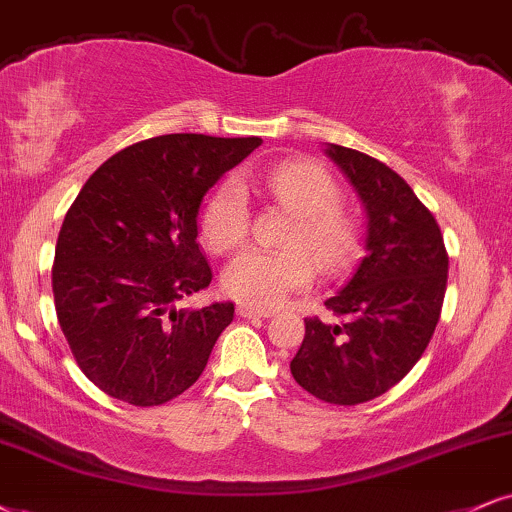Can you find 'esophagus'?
I'll use <instances>...</instances> for the list:
<instances>
[{"mask_svg": "<svg viewBox=\"0 0 512 512\" xmlns=\"http://www.w3.org/2000/svg\"><path fill=\"white\" fill-rule=\"evenodd\" d=\"M237 315L239 318H270V311H263V308H254V306H237Z\"/></svg>", "mask_w": 512, "mask_h": 512, "instance_id": "1", "label": "esophagus"}]
</instances>
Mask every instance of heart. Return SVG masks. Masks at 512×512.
I'll return each instance as SVG.
<instances>
[{"instance_id":"obj_1","label":"heart","mask_w":512,"mask_h":512,"mask_svg":"<svg viewBox=\"0 0 512 512\" xmlns=\"http://www.w3.org/2000/svg\"><path fill=\"white\" fill-rule=\"evenodd\" d=\"M242 185L263 187L294 213L285 239L287 249H246L223 273V289L232 299L254 308H273L296 289L313 282L315 266L339 273L358 251V227L339 206L342 192L323 166L292 159L263 173H244L211 194L201 213V237L216 254H230L244 244L251 208Z\"/></svg>"}]
</instances>
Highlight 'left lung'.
I'll return each instance as SVG.
<instances>
[{"label": "left lung", "instance_id": "8db88e82", "mask_svg": "<svg viewBox=\"0 0 512 512\" xmlns=\"http://www.w3.org/2000/svg\"><path fill=\"white\" fill-rule=\"evenodd\" d=\"M325 151L368 211L365 256L325 301L337 323L304 320L289 370L315 399L356 406L401 382L425 353L444 306L449 254L432 211L399 173L363 151Z\"/></svg>", "mask_w": 512, "mask_h": 512}]
</instances>
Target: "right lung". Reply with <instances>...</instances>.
<instances>
[{"label": "right lung", "mask_w": 512, "mask_h": 512, "mask_svg": "<svg viewBox=\"0 0 512 512\" xmlns=\"http://www.w3.org/2000/svg\"><path fill=\"white\" fill-rule=\"evenodd\" d=\"M261 137L180 132L104 161L63 218L52 266L56 318L92 384L132 406H161L204 372L235 306L175 308L211 285L197 244L201 199Z\"/></svg>", "instance_id": "1"}]
</instances>
